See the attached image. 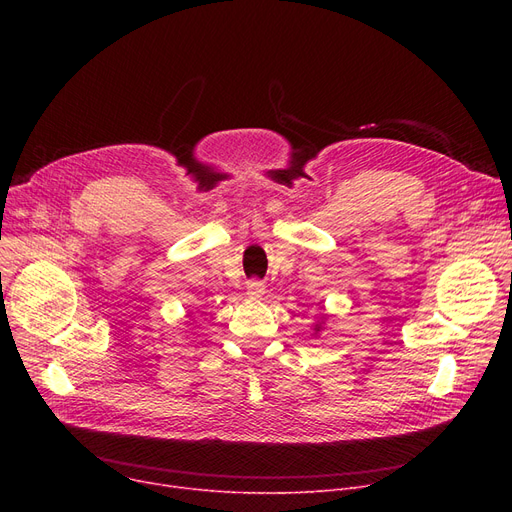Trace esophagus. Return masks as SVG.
Segmentation results:
<instances>
[{
  "label": "esophagus",
  "instance_id": "obj_1",
  "mask_svg": "<svg viewBox=\"0 0 512 512\" xmlns=\"http://www.w3.org/2000/svg\"><path fill=\"white\" fill-rule=\"evenodd\" d=\"M263 292H265V286H263L259 280H251V282L247 284V294H249L251 299H261Z\"/></svg>",
  "mask_w": 512,
  "mask_h": 512
}]
</instances>
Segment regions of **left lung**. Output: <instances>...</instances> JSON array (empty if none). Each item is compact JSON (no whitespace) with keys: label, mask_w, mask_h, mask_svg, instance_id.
Here are the masks:
<instances>
[{"label":"left lung","mask_w":512,"mask_h":512,"mask_svg":"<svg viewBox=\"0 0 512 512\" xmlns=\"http://www.w3.org/2000/svg\"><path fill=\"white\" fill-rule=\"evenodd\" d=\"M324 324H326V321H324V317H321V321H317L315 328H313V334H315V336H319V332L324 330Z\"/></svg>","instance_id":"left-lung-1"}]
</instances>
